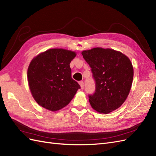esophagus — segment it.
Here are the masks:
<instances>
[{"label": "esophagus", "instance_id": "1", "mask_svg": "<svg viewBox=\"0 0 156 156\" xmlns=\"http://www.w3.org/2000/svg\"><path fill=\"white\" fill-rule=\"evenodd\" d=\"M79 84H80V86H81V89H83L84 88V83L83 81H80Z\"/></svg>", "mask_w": 156, "mask_h": 156}]
</instances>
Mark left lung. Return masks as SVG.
<instances>
[{
    "label": "left lung",
    "instance_id": "left-lung-1",
    "mask_svg": "<svg viewBox=\"0 0 156 156\" xmlns=\"http://www.w3.org/2000/svg\"><path fill=\"white\" fill-rule=\"evenodd\" d=\"M82 55L96 83L95 92L88 95L92 107L104 114L117 109L126 101L133 82L130 60L119 51L101 48L84 51Z\"/></svg>",
    "mask_w": 156,
    "mask_h": 156
}]
</instances>
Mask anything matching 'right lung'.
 I'll return each instance as SVG.
<instances>
[{
	"label": "right lung",
	"mask_w": 156,
	"mask_h": 156,
	"mask_svg": "<svg viewBox=\"0 0 156 156\" xmlns=\"http://www.w3.org/2000/svg\"><path fill=\"white\" fill-rule=\"evenodd\" d=\"M76 56L73 51L51 49L34 58L27 72L32 95L38 104L51 111L66 106L79 84L72 78L69 64Z\"/></svg>",
	"instance_id": "obj_1"
}]
</instances>
